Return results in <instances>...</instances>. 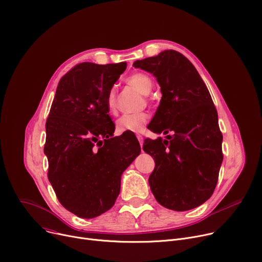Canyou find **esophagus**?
Instances as JSON below:
<instances>
[{"mask_svg":"<svg viewBox=\"0 0 262 262\" xmlns=\"http://www.w3.org/2000/svg\"><path fill=\"white\" fill-rule=\"evenodd\" d=\"M136 137H137V139H138V142H139L140 146H143V144H144V137H143V135L137 134V135H136Z\"/></svg>","mask_w":262,"mask_h":262,"instance_id":"34e87169","label":"esophagus"}]
</instances>
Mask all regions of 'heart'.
<instances>
[{
	"instance_id": "b5f03b06",
	"label": "heart",
	"mask_w": 262,
	"mask_h": 262,
	"mask_svg": "<svg viewBox=\"0 0 262 262\" xmlns=\"http://www.w3.org/2000/svg\"><path fill=\"white\" fill-rule=\"evenodd\" d=\"M126 82L129 85L136 88L143 94H148L153 87V80L148 74L144 72H135L129 75L126 78ZM106 103L108 109L111 112H114L117 106L115 88H111L108 91ZM148 120L149 114L146 112H139L135 114H124L117 119L116 128L119 132H140L147 125Z\"/></svg>"
}]
</instances>
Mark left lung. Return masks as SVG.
<instances>
[{
    "instance_id": "obj_1",
    "label": "left lung",
    "mask_w": 262,
    "mask_h": 262,
    "mask_svg": "<svg viewBox=\"0 0 262 262\" xmlns=\"http://www.w3.org/2000/svg\"><path fill=\"white\" fill-rule=\"evenodd\" d=\"M133 66L152 73L162 90L150 130L172 133L166 139L144 142V151L155 162L149 176L151 191L167 209L197 208L212 196L224 159L223 133L211 94L193 64L175 50L136 61Z\"/></svg>"
}]
</instances>
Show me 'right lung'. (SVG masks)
Instances as JSON below:
<instances>
[{"instance_id":"right-lung-1","label":"right lung","mask_w":262,"mask_h":262,"mask_svg":"<svg viewBox=\"0 0 262 262\" xmlns=\"http://www.w3.org/2000/svg\"><path fill=\"white\" fill-rule=\"evenodd\" d=\"M126 68V62L75 65L59 79L46 120L48 179L61 205L80 218L113 207L120 176L140 153L134 133L112 137L106 103Z\"/></svg>"}]
</instances>
